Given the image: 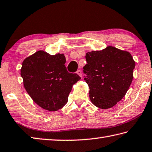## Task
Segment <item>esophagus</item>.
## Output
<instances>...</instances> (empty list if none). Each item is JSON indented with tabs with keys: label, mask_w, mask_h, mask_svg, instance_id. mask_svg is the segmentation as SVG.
Segmentation results:
<instances>
[{
	"label": "esophagus",
	"mask_w": 152,
	"mask_h": 152,
	"mask_svg": "<svg viewBox=\"0 0 152 152\" xmlns=\"http://www.w3.org/2000/svg\"><path fill=\"white\" fill-rule=\"evenodd\" d=\"M76 73H77V74H78V75H79L80 76V77H81V78H82V72H81V70H78V71H77V72H76Z\"/></svg>",
	"instance_id": "obj_1"
}]
</instances>
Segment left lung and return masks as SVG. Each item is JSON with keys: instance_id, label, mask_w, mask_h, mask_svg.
<instances>
[{"instance_id": "8db88e82", "label": "left lung", "mask_w": 152, "mask_h": 152, "mask_svg": "<svg viewBox=\"0 0 152 152\" xmlns=\"http://www.w3.org/2000/svg\"><path fill=\"white\" fill-rule=\"evenodd\" d=\"M84 80L92 104L101 109L115 106L126 95L132 80L135 61L129 52L113 46L86 54Z\"/></svg>"}]
</instances>
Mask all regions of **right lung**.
I'll return each mask as SVG.
<instances>
[{"mask_svg": "<svg viewBox=\"0 0 152 152\" xmlns=\"http://www.w3.org/2000/svg\"><path fill=\"white\" fill-rule=\"evenodd\" d=\"M64 54L50 55L39 50L24 60L20 69L24 87L43 109L57 111L67 103L72 86L80 80L67 71Z\"/></svg>", "mask_w": 152, "mask_h": 152, "instance_id": "add662e5", "label": "right lung"}]
</instances>
